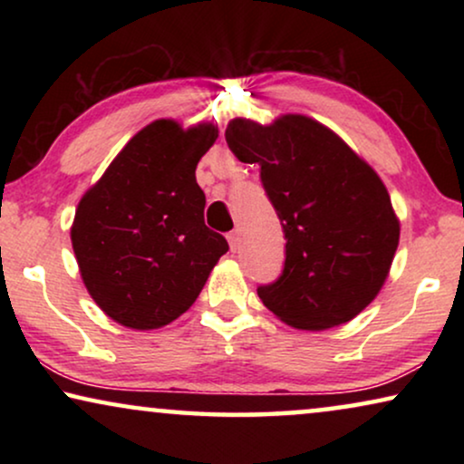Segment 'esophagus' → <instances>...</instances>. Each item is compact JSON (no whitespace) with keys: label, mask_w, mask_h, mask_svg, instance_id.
<instances>
[{"label":"esophagus","mask_w":464,"mask_h":464,"mask_svg":"<svg viewBox=\"0 0 464 464\" xmlns=\"http://www.w3.org/2000/svg\"><path fill=\"white\" fill-rule=\"evenodd\" d=\"M238 232H230L227 234V243H230V249L232 251H237L238 249Z\"/></svg>","instance_id":"esophagus-1"}]
</instances>
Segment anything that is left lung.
Returning <instances> with one entry per match:
<instances>
[{
	"label": "left lung",
	"mask_w": 464,
	"mask_h": 464,
	"mask_svg": "<svg viewBox=\"0 0 464 464\" xmlns=\"http://www.w3.org/2000/svg\"><path fill=\"white\" fill-rule=\"evenodd\" d=\"M226 141L240 162L259 164L287 238L283 275L257 289L259 300L306 332L353 321L382 289L401 230L376 170L302 113L270 124L234 118Z\"/></svg>",
	"instance_id": "1"
}]
</instances>
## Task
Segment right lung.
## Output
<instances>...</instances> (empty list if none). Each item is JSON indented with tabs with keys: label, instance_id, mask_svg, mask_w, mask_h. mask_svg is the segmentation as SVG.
<instances>
[{
	"label": "right lung",
	"instance_id": "obj_1",
	"mask_svg": "<svg viewBox=\"0 0 464 464\" xmlns=\"http://www.w3.org/2000/svg\"><path fill=\"white\" fill-rule=\"evenodd\" d=\"M213 122L160 118L120 150L75 208L72 246L88 294L129 329H158L196 302L227 251L205 226L196 164L215 143Z\"/></svg>",
	"mask_w": 464,
	"mask_h": 464
}]
</instances>
